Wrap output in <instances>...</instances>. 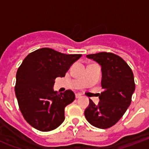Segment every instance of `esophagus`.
<instances>
[{"instance_id":"obj_1","label":"esophagus","mask_w":149,"mask_h":149,"mask_svg":"<svg viewBox=\"0 0 149 149\" xmlns=\"http://www.w3.org/2000/svg\"><path fill=\"white\" fill-rule=\"evenodd\" d=\"M82 96L80 93H76V98H80Z\"/></svg>"}]
</instances>
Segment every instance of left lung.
Here are the masks:
<instances>
[{"label": "left lung", "instance_id": "obj_1", "mask_svg": "<svg viewBox=\"0 0 149 149\" xmlns=\"http://www.w3.org/2000/svg\"><path fill=\"white\" fill-rule=\"evenodd\" d=\"M86 57L101 65V86L104 91L97 105L90 100L84 114L91 125L106 129L115 125L130 106L135 89L134 74L127 63L115 54L103 52Z\"/></svg>", "mask_w": 149, "mask_h": 149}]
</instances>
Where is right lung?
<instances>
[{"mask_svg":"<svg viewBox=\"0 0 149 149\" xmlns=\"http://www.w3.org/2000/svg\"><path fill=\"white\" fill-rule=\"evenodd\" d=\"M82 55H67L42 48L24 58L16 74L15 95L22 115L29 125L41 132L57 128L65 120V107L75 100L67 90L53 91L56 77H65Z\"/></svg>","mask_w":149,"mask_h":149,"instance_id":"add662e5","label":"right lung"}]
</instances>
